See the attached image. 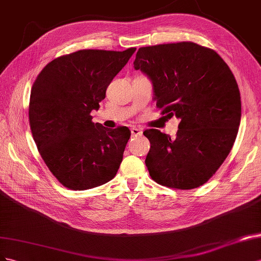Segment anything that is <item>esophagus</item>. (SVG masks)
<instances>
[{
  "mask_svg": "<svg viewBox=\"0 0 261 261\" xmlns=\"http://www.w3.org/2000/svg\"><path fill=\"white\" fill-rule=\"evenodd\" d=\"M131 135L132 137H140L142 136V131L138 128H131Z\"/></svg>",
  "mask_w": 261,
  "mask_h": 261,
  "instance_id": "34e87169",
  "label": "esophagus"
}]
</instances>
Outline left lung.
Returning a JSON list of instances; mask_svg holds the SVG:
<instances>
[{
	"mask_svg": "<svg viewBox=\"0 0 261 261\" xmlns=\"http://www.w3.org/2000/svg\"><path fill=\"white\" fill-rule=\"evenodd\" d=\"M153 83L162 115L180 119L176 138L156 129L145 164L152 179L175 189L205 184L232 150L241 122L237 82L214 50L191 41L142 47L133 62Z\"/></svg>",
	"mask_w": 261,
	"mask_h": 261,
	"instance_id": "left-lung-1",
	"label": "left lung"
}]
</instances>
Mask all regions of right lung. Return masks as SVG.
Instances as JSON below:
<instances>
[{"instance_id": "obj_1", "label": "right lung", "mask_w": 261, "mask_h": 261, "mask_svg": "<svg viewBox=\"0 0 261 261\" xmlns=\"http://www.w3.org/2000/svg\"><path fill=\"white\" fill-rule=\"evenodd\" d=\"M137 48L85 49L49 62L35 80L29 124L37 148L59 182L86 190L116 176L130 130L107 129L92 121L110 82Z\"/></svg>"}]
</instances>
